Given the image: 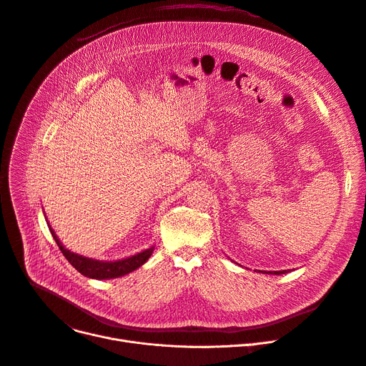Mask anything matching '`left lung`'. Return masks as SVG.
<instances>
[{
    "mask_svg": "<svg viewBox=\"0 0 366 366\" xmlns=\"http://www.w3.org/2000/svg\"><path fill=\"white\" fill-rule=\"evenodd\" d=\"M267 274H269V272H267ZM272 274V272H271ZM274 274L275 275H281V274H287V271H274Z\"/></svg>",
    "mask_w": 366,
    "mask_h": 366,
    "instance_id": "1",
    "label": "left lung"
}]
</instances>
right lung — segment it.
I'll use <instances>...</instances> for the list:
<instances>
[{"label":"right lung","mask_w":366,"mask_h":366,"mask_svg":"<svg viewBox=\"0 0 366 366\" xmlns=\"http://www.w3.org/2000/svg\"><path fill=\"white\" fill-rule=\"evenodd\" d=\"M51 235L56 239L57 246L60 249V252L63 253V256L69 260V263L75 267L78 272H81L82 275L88 277V278H94V280H110V278H119L124 277L135 269H138L139 266H142L145 262H147L154 250V247H150L147 250H144L135 256L122 259V260H114V262H103V260H95V259H89V257H84L81 254L73 253L70 250H67L61 241L57 238L56 232L51 229Z\"/></svg>","instance_id":"1"}]
</instances>
